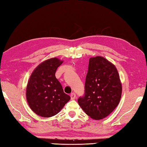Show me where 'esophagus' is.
Returning a JSON list of instances; mask_svg holds the SVG:
<instances>
[{
  "mask_svg": "<svg viewBox=\"0 0 147 147\" xmlns=\"http://www.w3.org/2000/svg\"><path fill=\"white\" fill-rule=\"evenodd\" d=\"M70 96H71V98L72 100H74V99L76 98V94H75V93H71Z\"/></svg>",
  "mask_w": 147,
  "mask_h": 147,
  "instance_id": "esophagus-1",
  "label": "esophagus"
}]
</instances>
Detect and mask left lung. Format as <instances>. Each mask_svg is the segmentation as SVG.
I'll return each mask as SVG.
<instances>
[{
    "label": "left lung",
    "mask_w": 147,
    "mask_h": 147,
    "mask_svg": "<svg viewBox=\"0 0 147 147\" xmlns=\"http://www.w3.org/2000/svg\"><path fill=\"white\" fill-rule=\"evenodd\" d=\"M122 85L115 65L104 57L89 59L85 95L78 99L80 106L93 119L108 116L119 103Z\"/></svg>",
    "instance_id": "1"
}]
</instances>
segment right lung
Here are the masks:
<instances>
[{"label":"right lung","mask_w":147,"mask_h":147,"mask_svg":"<svg viewBox=\"0 0 147 147\" xmlns=\"http://www.w3.org/2000/svg\"><path fill=\"white\" fill-rule=\"evenodd\" d=\"M62 62L56 57L49 59L39 64L30 76L26 87V100L31 109L40 116L49 117L56 115L71 98L64 92L55 75Z\"/></svg>","instance_id":"1"}]
</instances>
